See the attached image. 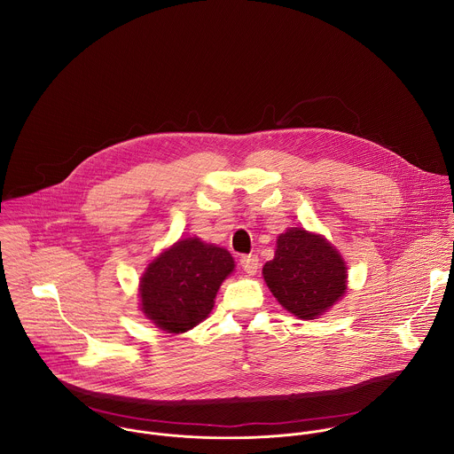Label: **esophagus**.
<instances>
[{
  "label": "esophagus",
  "instance_id": "1",
  "mask_svg": "<svg viewBox=\"0 0 454 454\" xmlns=\"http://www.w3.org/2000/svg\"><path fill=\"white\" fill-rule=\"evenodd\" d=\"M259 257L254 254V255H245L243 259H241V267H243V270L247 272V274H250V276H254L257 270H259Z\"/></svg>",
  "mask_w": 454,
  "mask_h": 454
}]
</instances>
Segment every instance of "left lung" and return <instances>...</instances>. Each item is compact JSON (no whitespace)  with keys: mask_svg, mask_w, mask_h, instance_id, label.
<instances>
[{"mask_svg":"<svg viewBox=\"0 0 454 454\" xmlns=\"http://www.w3.org/2000/svg\"><path fill=\"white\" fill-rule=\"evenodd\" d=\"M263 279L278 302L301 320H315L346 292V265L320 234L292 227L279 234Z\"/></svg>","mask_w":454,"mask_h":454,"instance_id":"obj_1","label":"left lung"}]
</instances>
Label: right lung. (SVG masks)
I'll list each match as a JSON object with an SVG mask.
<instances>
[{
  "label": "right lung",
  "instance_id": "right-lung-1",
  "mask_svg": "<svg viewBox=\"0 0 454 454\" xmlns=\"http://www.w3.org/2000/svg\"><path fill=\"white\" fill-rule=\"evenodd\" d=\"M232 270L234 259L225 248L199 238L182 239L146 267L139 281L141 311L169 333L187 332L211 313Z\"/></svg>",
  "mask_w": 454,
  "mask_h": 454
}]
</instances>
